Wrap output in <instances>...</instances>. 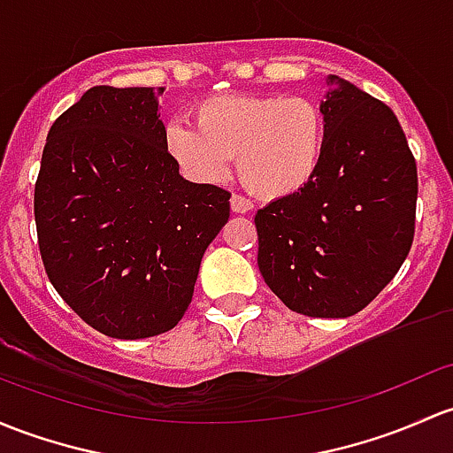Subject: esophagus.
Listing matches in <instances>:
<instances>
[{
    "mask_svg": "<svg viewBox=\"0 0 453 453\" xmlns=\"http://www.w3.org/2000/svg\"><path fill=\"white\" fill-rule=\"evenodd\" d=\"M230 208H232V212L245 214V212H251V208H254V203H251L250 199L241 197V195H232Z\"/></svg>",
    "mask_w": 453,
    "mask_h": 453,
    "instance_id": "1",
    "label": "esophagus"
}]
</instances>
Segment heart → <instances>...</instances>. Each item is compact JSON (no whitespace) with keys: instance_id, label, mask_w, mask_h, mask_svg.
Returning <instances> with one entry per match:
<instances>
[{"instance_id":"b5f03b06","label":"heart","mask_w":453,"mask_h":453,"mask_svg":"<svg viewBox=\"0 0 453 453\" xmlns=\"http://www.w3.org/2000/svg\"><path fill=\"white\" fill-rule=\"evenodd\" d=\"M195 127L165 126V151L195 184H219L234 158L241 182L263 199L297 193L317 175L326 150L323 111L308 97L223 93L193 111Z\"/></svg>"}]
</instances>
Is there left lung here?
<instances>
[{
	"label": "left lung",
	"mask_w": 453,
	"mask_h": 453,
	"mask_svg": "<svg viewBox=\"0 0 453 453\" xmlns=\"http://www.w3.org/2000/svg\"><path fill=\"white\" fill-rule=\"evenodd\" d=\"M317 175L256 212L258 269L293 312L345 319L378 297L415 236L417 163L393 111L339 75Z\"/></svg>",
	"instance_id": "obj_1"
}]
</instances>
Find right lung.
<instances>
[{"label": "right lung", "instance_id": "obj_1", "mask_svg": "<svg viewBox=\"0 0 453 453\" xmlns=\"http://www.w3.org/2000/svg\"><path fill=\"white\" fill-rule=\"evenodd\" d=\"M154 88H88L51 126L35 187L47 278L90 327L150 339L178 326L230 193L165 151Z\"/></svg>", "mask_w": 453, "mask_h": 453}]
</instances>
